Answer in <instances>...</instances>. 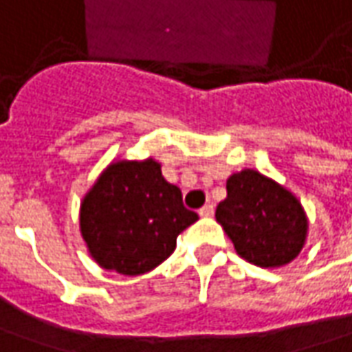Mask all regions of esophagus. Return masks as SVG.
Returning a JSON list of instances; mask_svg holds the SVG:
<instances>
[{"label": "esophagus", "instance_id": "obj_1", "mask_svg": "<svg viewBox=\"0 0 352 352\" xmlns=\"http://www.w3.org/2000/svg\"><path fill=\"white\" fill-rule=\"evenodd\" d=\"M213 213H214V207L211 204L204 205V207L199 209V214H201V217H211Z\"/></svg>", "mask_w": 352, "mask_h": 352}]
</instances>
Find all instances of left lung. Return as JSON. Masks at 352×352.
Here are the masks:
<instances>
[{
	"label": "left lung",
	"mask_w": 352,
	"mask_h": 352,
	"mask_svg": "<svg viewBox=\"0 0 352 352\" xmlns=\"http://www.w3.org/2000/svg\"><path fill=\"white\" fill-rule=\"evenodd\" d=\"M238 256L259 267H280L300 254L308 223L296 197L256 170L226 180V199L217 205Z\"/></svg>",
	"instance_id": "8db88e82"
}]
</instances>
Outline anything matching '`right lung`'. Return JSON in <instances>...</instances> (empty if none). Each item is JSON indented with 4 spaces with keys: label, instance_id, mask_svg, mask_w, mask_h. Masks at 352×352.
I'll list each match as a JSON object with an SVG mask.
<instances>
[{
    "label": "right lung",
    "instance_id": "add662e5",
    "mask_svg": "<svg viewBox=\"0 0 352 352\" xmlns=\"http://www.w3.org/2000/svg\"><path fill=\"white\" fill-rule=\"evenodd\" d=\"M195 221L197 213L182 204L180 188L162 178L153 159L108 166L81 205V232L91 256L122 275L157 267Z\"/></svg>",
    "mask_w": 352,
    "mask_h": 352
}]
</instances>
